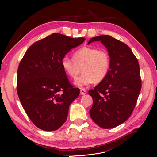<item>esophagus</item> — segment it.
I'll return each instance as SVG.
<instances>
[{"label":"esophagus","mask_w":157,"mask_h":157,"mask_svg":"<svg viewBox=\"0 0 157 157\" xmlns=\"http://www.w3.org/2000/svg\"><path fill=\"white\" fill-rule=\"evenodd\" d=\"M80 94H81V95H85V94H86V90H85V89L83 88H80Z\"/></svg>","instance_id":"esophagus-1"}]
</instances>
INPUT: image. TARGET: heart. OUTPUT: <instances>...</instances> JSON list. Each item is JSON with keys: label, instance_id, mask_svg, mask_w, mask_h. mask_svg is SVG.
<instances>
[{"label": "heart", "instance_id": "heart-1", "mask_svg": "<svg viewBox=\"0 0 157 157\" xmlns=\"http://www.w3.org/2000/svg\"><path fill=\"white\" fill-rule=\"evenodd\" d=\"M65 74L75 79L82 71V74L75 80V84L80 87L92 82L99 83L105 79L111 69V58L108 52L85 46L76 50L73 59L64 56L61 61Z\"/></svg>", "mask_w": 157, "mask_h": 157}]
</instances>
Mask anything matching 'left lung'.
<instances>
[{
	"label": "left lung",
	"mask_w": 157,
	"mask_h": 157,
	"mask_svg": "<svg viewBox=\"0 0 157 157\" xmlns=\"http://www.w3.org/2000/svg\"><path fill=\"white\" fill-rule=\"evenodd\" d=\"M101 41L111 58L107 77L88 94L93 98L90 115L104 129L115 128L128 119L136 106L141 88L138 61L124 42L109 35L92 38L88 44Z\"/></svg>",
	"instance_id": "8db88e82"
}]
</instances>
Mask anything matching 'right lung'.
<instances>
[{"mask_svg": "<svg viewBox=\"0 0 157 157\" xmlns=\"http://www.w3.org/2000/svg\"><path fill=\"white\" fill-rule=\"evenodd\" d=\"M84 40L53 33L33 44L20 61L18 97L32 122L42 130L54 131L62 126L69 105L79 96L80 90L70 84L61 61Z\"/></svg>", "mask_w": 157, "mask_h": 157, "instance_id": "obj_1", "label": "right lung"}]
</instances>
